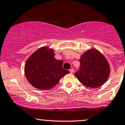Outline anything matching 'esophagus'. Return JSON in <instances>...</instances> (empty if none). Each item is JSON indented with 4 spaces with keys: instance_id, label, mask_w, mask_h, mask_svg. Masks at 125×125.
<instances>
[{
    "instance_id": "34e87169",
    "label": "esophagus",
    "mask_w": 125,
    "mask_h": 125,
    "mask_svg": "<svg viewBox=\"0 0 125 125\" xmlns=\"http://www.w3.org/2000/svg\"><path fill=\"white\" fill-rule=\"evenodd\" d=\"M69 71H70V73H73V72H74V69H70V70H69Z\"/></svg>"
}]
</instances>
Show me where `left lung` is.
<instances>
[{
    "instance_id": "8db88e82",
    "label": "left lung",
    "mask_w": 125,
    "mask_h": 125,
    "mask_svg": "<svg viewBox=\"0 0 125 125\" xmlns=\"http://www.w3.org/2000/svg\"><path fill=\"white\" fill-rule=\"evenodd\" d=\"M79 70L75 76L83 85L95 88L102 85L108 78L110 67L105 56L95 49H91L81 56Z\"/></svg>"
}]
</instances>
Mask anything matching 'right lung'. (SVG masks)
<instances>
[{"mask_svg": "<svg viewBox=\"0 0 125 125\" xmlns=\"http://www.w3.org/2000/svg\"><path fill=\"white\" fill-rule=\"evenodd\" d=\"M62 60L55 59L52 49L42 47L29 57L24 65V73L28 82L40 90H49L70 73L62 68Z\"/></svg>", "mask_w": 125, "mask_h": 125, "instance_id": "right-lung-1", "label": "right lung"}]
</instances>
